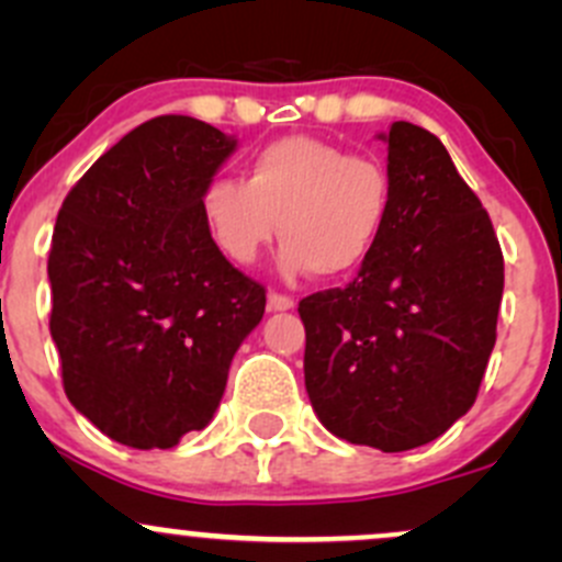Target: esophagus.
Returning <instances> with one entry per match:
<instances>
[{"mask_svg":"<svg viewBox=\"0 0 562 562\" xmlns=\"http://www.w3.org/2000/svg\"><path fill=\"white\" fill-rule=\"evenodd\" d=\"M296 307V302H293L291 296H282V293H269V310H274V313H288V310Z\"/></svg>","mask_w":562,"mask_h":562,"instance_id":"34e87169","label":"esophagus"}]
</instances>
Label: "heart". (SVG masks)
Here are the masks:
<instances>
[{
	"label": "heart",
	"instance_id": "1",
	"mask_svg": "<svg viewBox=\"0 0 562 562\" xmlns=\"http://www.w3.org/2000/svg\"><path fill=\"white\" fill-rule=\"evenodd\" d=\"M391 212L386 168L310 135H288L255 151L247 179L217 176L201 192L209 236L225 258L249 266L277 236L288 277L337 280L375 252Z\"/></svg>",
	"mask_w": 562,
	"mask_h": 562
}]
</instances>
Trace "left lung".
I'll return each instance as SVG.
<instances>
[{
	"mask_svg": "<svg viewBox=\"0 0 562 562\" xmlns=\"http://www.w3.org/2000/svg\"><path fill=\"white\" fill-rule=\"evenodd\" d=\"M391 212L350 285L302 299L304 386L348 443L407 451L473 407L495 348L503 252L490 214L429 130L394 122Z\"/></svg>",
	"mask_w": 562,
	"mask_h": 562,
	"instance_id": "left-lung-1",
	"label": "left lung"
}]
</instances>
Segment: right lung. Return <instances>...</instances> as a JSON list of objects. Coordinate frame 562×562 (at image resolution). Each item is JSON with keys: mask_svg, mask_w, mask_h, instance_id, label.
<instances>
[{"mask_svg": "<svg viewBox=\"0 0 562 562\" xmlns=\"http://www.w3.org/2000/svg\"><path fill=\"white\" fill-rule=\"evenodd\" d=\"M239 140L157 116L105 151L59 209L50 337L65 394L130 449H173L212 422L266 291L209 236L201 192Z\"/></svg>", "mask_w": 562, "mask_h": 562, "instance_id": "right-lung-1", "label": "right lung"}]
</instances>
